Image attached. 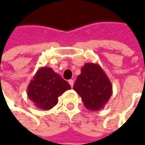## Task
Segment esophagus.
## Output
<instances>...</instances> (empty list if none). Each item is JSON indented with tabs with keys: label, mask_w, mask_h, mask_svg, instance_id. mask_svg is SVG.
<instances>
[{
	"label": "esophagus",
	"mask_w": 145,
	"mask_h": 145,
	"mask_svg": "<svg viewBox=\"0 0 145 145\" xmlns=\"http://www.w3.org/2000/svg\"><path fill=\"white\" fill-rule=\"evenodd\" d=\"M69 85L71 86V87H73V85H74V81L72 80V79H71L69 81Z\"/></svg>",
	"instance_id": "1"
}]
</instances>
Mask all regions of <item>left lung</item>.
<instances>
[{
	"label": "left lung",
	"instance_id": "1",
	"mask_svg": "<svg viewBox=\"0 0 145 145\" xmlns=\"http://www.w3.org/2000/svg\"><path fill=\"white\" fill-rule=\"evenodd\" d=\"M73 89L77 93L89 110H99L108 103L112 95V85L107 75L98 64L86 63L81 68Z\"/></svg>",
	"mask_w": 145,
	"mask_h": 145
}]
</instances>
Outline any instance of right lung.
Returning <instances> with one entry per match:
<instances>
[{"instance_id": "add662e5", "label": "right lung", "mask_w": 145, "mask_h": 145, "mask_svg": "<svg viewBox=\"0 0 145 145\" xmlns=\"http://www.w3.org/2000/svg\"><path fill=\"white\" fill-rule=\"evenodd\" d=\"M71 86L52 68L42 67L37 71L27 87V95L35 106L48 110L58 103V97Z\"/></svg>"}]
</instances>
